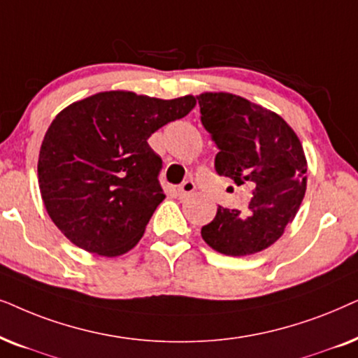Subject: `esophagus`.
Listing matches in <instances>:
<instances>
[{"label":"esophagus","mask_w":358,"mask_h":358,"mask_svg":"<svg viewBox=\"0 0 358 358\" xmlns=\"http://www.w3.org/2000/svg\"><path fill=\"white\" fill-rule=\"evenodd\" d=\"M194 189H196V185H194L193 180H187V182L182 183L178 187V194L180 198H187L189 194L194 193Z\"/></svg>","instance_id":"obj_1"}]
</instances>
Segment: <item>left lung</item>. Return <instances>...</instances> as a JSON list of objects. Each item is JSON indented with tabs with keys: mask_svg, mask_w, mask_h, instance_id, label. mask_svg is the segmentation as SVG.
<instances>
[{
	"mask_svg": "<svg viewBox=\"0 0 358 358\" xmlns=\"http://www.w3.org/2000/svg\"><path fill=\"white\" fill-rule=\"evenodd\" d=\"M201 122L219 152L217 175L250 185L249 211L219 206L201 227L204 242L224 255L244 257L282 237L306 192V157L294 131L278 114L231 93L199 94Z\"/></svg>",
	"mask_w": 358,
	"mask_h": 358,
	"instance_id": "1",
	"label": "left lung"
}]
</instances>
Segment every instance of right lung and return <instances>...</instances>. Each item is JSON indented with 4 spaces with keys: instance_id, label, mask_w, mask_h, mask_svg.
I'll use <instances>...</instances> for the list:
<instances>
[{
    "instance_id": "obj_1",
    "label": "right lung",
    "mask_w": 358,
    "mask_h": 358,
    "mask_svg": "<svg viewBox=\"0 0 358 358\" xmlns=\"http://www.w3.org/2000/svg\"><path fill=\"white\" fill-rule=\"evenodd\" d=\"M196 98L104 92L57 114L41 145L39 188L57 227L80 249L129 252L165 194L147 139L192 111Z\"/></svg>"
}]
</instances>
